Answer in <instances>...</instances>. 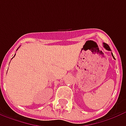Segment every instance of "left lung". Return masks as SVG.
Segmentation results:
<instances>
[{
  "instance_id": "obj_1",
  "label": "left lung",
  "mask_w": 126,
  "mask_h": 126,
  "mask_svg": "<svg viewBox=\"0 0 126 126\" xmlns=\"http://www.w3.org/2000/svg\"><path fill=\"white\" fill-rule=\"evenodd\" d=\"M103 47H104V48H105L106 50H109V51H111L110 47H109V46L107 44H106V43H103ZM111 55H112V56H113V58L114 59H115V57H114V56H113V53H112V52H111Z\"/></svg>"
}]
</instances>
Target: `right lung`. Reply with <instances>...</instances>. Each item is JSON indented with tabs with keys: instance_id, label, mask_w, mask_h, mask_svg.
<instances>
[{
	"instance_id": "1",
	"label": "right lung",
	"mask_w": 126,
	"mask_h": 126,
	"mask_svg": "<svg viewBox=\"0 0 126 126\" xmlns=\"http://www.w3.org/2000/svg\"><path fill=\"white\" fill-rule=\"evenodd\" d=\"M18 48L17 50H18ZM13 58H12V59H13Z\"/></svg>"
}]
</instances>
